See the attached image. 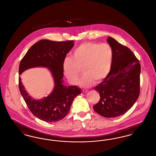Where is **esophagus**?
I'll list each match as a JSON object with an SVG mask.
<instances>
[{
  "label": "esophagus",
  "instance_id": "obj_1",
  "mask_svg": "<svg viewBox=\"0 0 156 156\" xmlns=\"http://www.w3.org/2000/svg\"><path fill=\"white\" fill-rule=\"evenodd\" d=\"M82 91L83 93H86V92H87L88 90H82Z\"/></svg>",
  "mask_w": 156,
  "mask_h": 156
}]
</instances>
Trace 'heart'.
Here are the masks:
<instances>
[{"label":"heart","mask_w":156,"mask_h":156,"mask_svg":"<svg viewBox=\"0 0 156 156\" xmlns=\"http://www.w3.org/2000/svg\"><path fill=\"white\" fill-rule=\"evenodd\" d=\"M113 59V51L107 43L86 42L80 45L71 54V58L64 60L62 68L68 81L73 85L80 82L82 87L88 88L96 81H102L109 74Z\"/></svg>","instance_id":"b5f03b06"}]
</instances>
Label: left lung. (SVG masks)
<instances>
[{
  "label": "left lung",
  "instance_id": "left-lung-1",
  "mask_svg": "<svg viewBox=\"0 0 156 156\" xmlns=\"http://www.w3.org/2000/svg\"><path fill=\"white\" fill-rule=\"evenodd\" d=\"M113 51L111 71L95 89L100 100L94 111L105 118L117 117L128 111L140 94V64L133 52L125 45L108 37Z\"/></svg>",
  "mask_w": 156,
  "mask_h": 156
}]
</instances>
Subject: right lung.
<instances>
[{
	"instance_id": "1",
	"label": "right lung",
	"mask_w": 156,
	"mask_h": 156,
	"mask_svg": "<svg viewBox=\"0 0 156 156\" xmlns=\"http://www.w3.org/2000/svg\"><path fill=\"white\" fill-rule=\"evenodd\" d=\"M74 41H54L41 40L33 45L23 57L19 73L36 67H47L51 71L54 80L52 92L40 100H35L27 93L19 78V87L21 95L31 112L40 120L47 122H55L63 119L69 113L75 97L81 94L76 86L64 85L63 61L67 53L74 46Z\"/></svg>"
}]
</instances>
